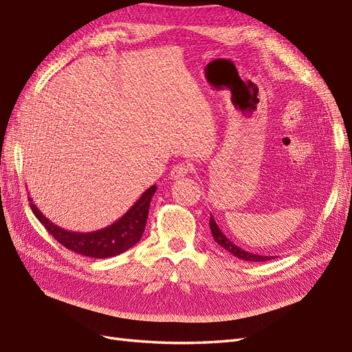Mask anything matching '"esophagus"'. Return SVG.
Listing matches in <instances>:
<instances>
[{"label": "esophagus", "mask_w": 352, "mask_h": 352, "mask_svg": "<svg viewBox=\"0 0 352 352\" xmlns=\"http://www.w3.org/2000/svg\"><path fill=\"white\" fill-rule=\"evenodd\" d=\"M189 173H190V165H186V163H178V165H175L173 169H170V177H173L174 179H178V178L186 177Z\"/></svg>", "instance_id": "1"}]
</instances>
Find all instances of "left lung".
I'll use <instances>...</instances> for the list:
<instances>
[{
    "mask_svg": "<svg viewBox=\"0 0 352 352\" xmlns=\"http://www.w3.org/2000/svg\"><path fill=\"white\" fill-rule=\"evenodd\" d=\"M210 230H211V234H213L214 241L219 244V246L223 248L226 252H230L231 255H234L236 258L244 259V261H252V263H261V261H270L272 258H274V256L256 255V253H250L239 246H235V244L230 239H228V236L222 231H220V228L217 226L213 216H210Z\"/></svg>",
    "mask_w": 352,
    "mask_h": 352,
    "instance_id": "obj_1",
    "label": "left lung"
}]
</instances>
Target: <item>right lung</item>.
Returning a JSON list of instances; mask_svg holds the SVG:
<instances>
[{
  "label": "right lung",
  "mask_w": 352,
  "mask_h": 352,
  "mask_svg": "<svg viewBox=\"0 0 352 352\" xmlns=\"http://www.w3.org/2000/svg\"><path fill=\"white\" fill-rule=\"evenodd\" d=\"M156 186H151L117 222L93 232H73L64 230V228H60L58 225L51 222L32 204L31 198H28V201L32 213L40 220V223L64 248L79 253V255L102 259L120 255V253L126 252L141 240L146 225V217H148L150 202L153 195L156 193Z\"/></svg>",
  "instance_id": "obj_1"
}]
</instances>
